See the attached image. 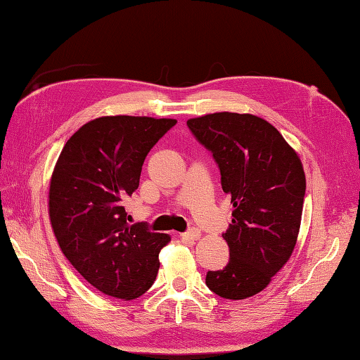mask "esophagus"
I'll return each instance as SVG.
<instances>
[{
	"label": "esophagus",
	"mask_w": 360,
	"mask_h": 360,
	"mask_svg": "<svg viewBox=\"0 0 360 360\" xmlns=\"http://www.w3.org/2000/svg\"><path fill=\"white\" fill-rule=\"evenodd\" d=\"M181 236H183V238H188V240L195 241V240L200 238V232H199L198 229H189L188 232H185Z\"/></svg>",
	"instance_id": "obj_1"
}]
</instances>
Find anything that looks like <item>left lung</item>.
<instances>
[{"mask_svg": "<svg viewBox=\"0 0 360 360\" xmlns=\"http://www.w3.org/2000/svg\"><path fill=\"white\" fill-rule=\"evenodd\" d=\"M186 124L213 153L235 208L222 233L230 260L208 271L205 283L226 300H246L268 287L296 246L306 195L302 162L269 122L252 114L214 112Z\"/></svg>", "mask_w": 360, "mask_h": 360, "instance_id": "left-lung-1", "label": "left lung"}]
</instances>
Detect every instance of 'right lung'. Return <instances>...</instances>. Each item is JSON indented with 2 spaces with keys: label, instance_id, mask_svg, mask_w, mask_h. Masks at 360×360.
<instances>
[{
  "label": "right lung",
  "instance_id": "1",
  "mask_svg": "<svg viewBox=\"0 0 360 360\" xmlns=\"http://www.w3.org/2000/svg\"><path fill=\"white\" fill-rule=\"evenodd\" d=\"M175 124L94 119L65 142L54 166L49 194L54 236L73 268L108 296L136 300L157 279L158 254L171 236L128 222L125 203L139 186L147 153Z\"/></svg>",
  "mask_w": 360,
  "mask_h": 360
}]
</instances>
